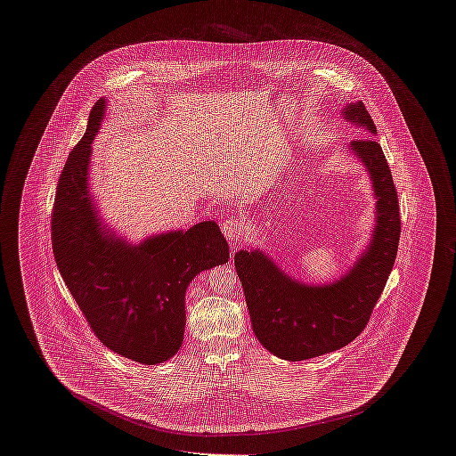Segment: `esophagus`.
I'll return each mask as SVG.
<instances>
[{
    "label": "esophagus",
    "mask_w": 456,
    "mask_h": 456,
    "mask_svg": "<svg viewBox=\"0 0 456 456\" xmlns=\"http://www.w3.org/2000/svg\"><path fill=\"white\" fill-rule=\"evenodd\" d=\"M222 232H224L225 239L229 240L231 248L236 249L239 246V242L246 236V225H244V222H242L240 218H227V220L222 224Z\"/></svg>",
    "instance_id": "esophagus-1"
}]
</instances>
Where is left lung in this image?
Segmentation results:
<instances>
[{"instance_id": "1", "label": "left lung", "mask_w": 456, "mask_h": 456, "mask_svg": "<svg viewBox=\"0 0 456 456\" xmlns=\"http://www.w3.org/2000/svg\"><path fill=\"white\" fill-rule=\"evenodd\" d=\"M344 119L376 136L366 106L344 104ZM368 173L374 225L368 246L335 281L307 283L289 275L260 248L239 249L234 265L253 331L263 347L285 361H304L350 344L368 325L398 251L400 212L388 162L374 138L350 142Z\"/></svg>"}]
</instances>
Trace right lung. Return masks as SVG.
<instances>
[{
    "label": "right lung",
    "instance_id": "add662e5",
    "mask_svg": "<svg viewBox=\"0 0 456 456\" xmlns=\"http://www.w3.org/2000/svg\"><path fill=\"white\" fill-rule=\"evenodd\" d=\"M106 110L104 97L66 160L54 200L53 249L97 338L123 357L153 366L183 346L186 289L201 272L229 261V244L214 220L138 242L109 225L88 183L92 142Z\"/></svg>",
    "mask_w": 456,
    "mask_h": 456
}]
</instances>
